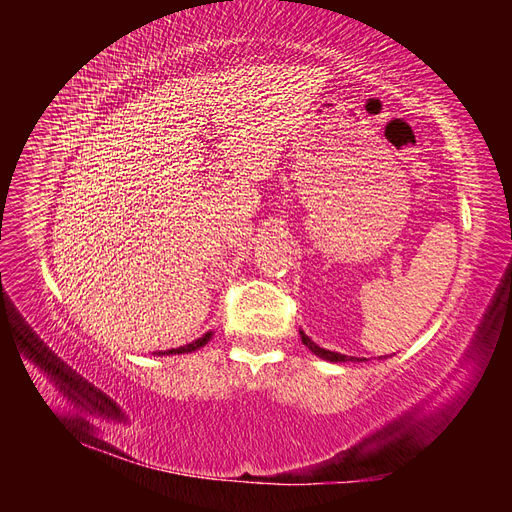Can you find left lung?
<instances>
[{
  "label": "left lung",
  "instance_id": "8db88e82",
  "mask_svg": "<svg viewBox=\"0 0 512 512\" xmlns=\"http://www.w3.org/2000/svg\"><path fill=\"white\" fill-rule=\"evenodd\" d=\"M301 333V342L312 350L316 356H320V359H324V361H331V363H346V361H367V359H359V356H346V354H339V352H331V350H324V348H320L318 344H314L312 339H309L303 331H299Z\"/></svg>",
  "mask_w": 512,
  "mask_h": 512
}]
</instances>
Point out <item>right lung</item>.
<instances>
[{"label":"right lung","mask_w":512,"mask_h":512,"mask_svg":"<svg viewBox=\"0 0 512 512\" xmlns=\"http://www.w3.org/2000/svg\"><path fill=\"white\" fill-rule=\"evenodd\" d=\"M211 337H213V333L209 331V333H205L203 337L194 339L192 344H185V346H179V348H173V350H166V352H158V354H185V352H194V350H198V348H203Z\"/></svg>","instance_id":"right-lung-1"}]
</instances>
